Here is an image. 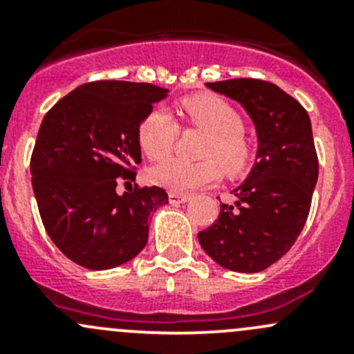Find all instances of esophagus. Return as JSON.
Wrapping results in <instances>:
<instances>
[{"label": "esophagus", "mask_w": 354, "mask_h": 354, "mask_svg": "<svg viewBox=\"0 0 354 354\" xmlns=\"http://www.w3.org/2000/svg\"><path fill=\"white\" fill-rule=\"evenodd\" d=\"M192 197L190 195H185V194H176V192H171L169 194V202L174 203V205H178V203H185L188 202Z\"/></svg>", "instance_id": "1"}]
</instances>
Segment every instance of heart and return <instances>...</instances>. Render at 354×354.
Returning a JSON list of instances; mask_svg holds the SVG:
<instances>
[{
  "label": "heart",
  "instance_id": "1",
  "mask_svg": "<svg viewBox=\"0 0 354 354\" xmlns=\"http://www.w3.org/2000/svg\"><path fill=\"white\" fill-rule=\"evenodd\" d=\"M185 116L192 124L209 131L202 162L169 159L152 167L151 180L171 192H192L216 185L224 169L238 174L248 166L252 149L241 133L240 113L217 95H197L181 102ZM178 137V124L164 108L149 111L138 124V144L149 159L162 160L171 154Z\"/></svg>",
  "mask_w": 354,
  "mask_h": 354
}]
</instances>
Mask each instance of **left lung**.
Instances as JSON below:
<instances>
[{
    "instance_id": "1",
    "label": "left lung",
    "mask_w": 354,
    "mask_h": 354,
    "mask_svg": "<svg viewBox=\"0 0 354 354\" xmlns=\"http://www.w3.org/2000/svg\"><path fill=\"white\" fill-rule=\"evenodd\" d=\"M205 87L243 106L257 131V156L231 192L233 205H221L198 241L224 269L260 272L291 248L308 217L319 178L312 123L305 108L270 82L231 78Z\"/></svg>"
}]
</instances>
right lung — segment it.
Returning a JSON list of instances; mask_svg holds the SVG:
<instances>
[{"label":"right lung","instance_id":"obj_1","mask_svg":"<svg viewBox=\"0 0 354 354\" xmlns=\"http://www.w3.org/2000/svg\"><path fill=\"white\" fill-rule=\"evenodd\" d=\"M167 88L104 80L77 87L46 113L30 159L42 224L70 260L91 270L123 266L147 245L159 187L116 192L142 162L138 124Z\"/></svg>","mask_w":354,"mask_h":354}]
</instances>
